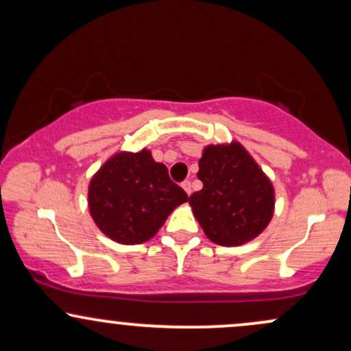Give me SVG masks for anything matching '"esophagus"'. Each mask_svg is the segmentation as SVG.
<instances>
[{
    "label": "esophagus",
    "instance_id": "34e87169",
    "mask_svg": "<svg viewBox=\"0 0 351 351\" xmlns=\"http://www.w3.org/2000/svg\"><path fill=\"white\" fill-rule=\"evenodd\" d=\"M181 186H183V189L184 191H186V195L189 196L191 195V191H193V188H191V181H183V183H181Z\"/></svg>",
    "mask_w": 351,
    "mask_h": 351
}]
</instances>
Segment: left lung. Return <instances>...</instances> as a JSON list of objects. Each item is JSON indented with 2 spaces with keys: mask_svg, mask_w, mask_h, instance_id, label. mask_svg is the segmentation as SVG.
<instances>
[{
  "mask_svg": "<svg viewBox=\"0 0 351 351\" xmlns=\"http://www.w3.org/2000/svg\"><path fill=\"white\" fill-rule=\"evenodd\" d=\"M198 167L203 189L189 196V206L208 239L224 247L256 239L276 209V189L259 163L231 140L206 145Z\"/></svg>",
  "mask_w": 351,
  "mask_h": 351,
  "instance_id": "1",
  "label": "left lung"
}]
</instances>
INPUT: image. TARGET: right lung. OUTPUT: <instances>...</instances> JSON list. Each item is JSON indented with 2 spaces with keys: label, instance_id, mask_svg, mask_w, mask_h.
Wrapping results in <instances>:
<instances>
[{
  "label": "right lung",
  "instance_id": "add662e5",
  "mask_svg": "<svg viewBox=\"0 0 351 351\" xmlns=\"http://www.w3.org/2000/svg\"><path fill=\"white\" fill-rule=\"evenodd\" d=\"M188 195L168 176L152 152L120 150L94 173L87 191L88 213L95 226L120 244H142L152 239L167 217Z\"/></svg>",
  "mask_w": 351,
  "mask_h": 351
}]
</instances>
